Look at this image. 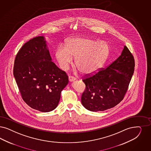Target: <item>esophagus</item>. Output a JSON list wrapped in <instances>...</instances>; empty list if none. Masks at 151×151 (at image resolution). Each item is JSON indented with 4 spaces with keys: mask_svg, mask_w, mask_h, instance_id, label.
<instances>
[{
    "mask_svg": "<svg viewBox=\"0 0 151 151\" xmlns=\"http://www.w3.org/2000/svg\"><path fill=\"white\" fill-rule=\"evenodd\" d=\"M68 80H69L70 82H73V81H74L76 80V78H74V77H73V76H70L68 77Z\"/></svg>",
    "mask_w": 151,
    "mask_h": 151,
    "instance_id": "esophagus-1",
    "label": "esophagus"
}]
</instances>
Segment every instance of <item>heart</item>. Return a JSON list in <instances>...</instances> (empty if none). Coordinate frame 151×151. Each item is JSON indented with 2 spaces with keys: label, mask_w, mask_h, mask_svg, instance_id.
<instances>
[{
  "label": "heart",
  "mask_w": 151,
  "mask_h": 151,
  "mask_svg": "<svg viewBox=\"0 0 151 151\" xmlns=\"http://www.w3.org/2000/svg\"><path fill=\"white\" fill-rule=\"evenodd\" d=\"M109 54V46L104 41L88 37H73L65 42V46L60 45L54 55L60 68L67 70L75 57V63L85 74L98 71L106 61Z\"/></svg>",
  "instance_id": "obj_1"
}]
</instances>
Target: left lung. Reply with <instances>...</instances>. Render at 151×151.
Segmentation results:
<instances>
[{
	"instance_id": "1",
	"label": "left lung",
	"mask_w": 151,
	"mask_h": 151,
	"mask_svg": "<svg viewBox=\"0 0 151 151\" xmlns=\"http://www.w3.org/2000/svg\"><path fill=\"white\" fill-rule=\"evenodd\" d=\"M134 70V60L124 46L121 55L105 68L83 80L81 103L90 111H104L123 99Z\"/></svg>"
}]
</instances>
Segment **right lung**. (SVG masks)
Instances as JSON below:
<instances>
[{
    "mask_svg": "<svg viewBox=\"0 0 151 151\" xmlns=\"http://www.w3.org/2000/svg\"><path fill=\"white\" fill-rule=\"evenodd\" d=\"M13 75L23 100L42 112L57 107L68 83L66 73L52 62L44 36L35 37L22 47L16 56Z\"/></svg>",
    "mask_w": 151,
    "mask_h": 151,
    "instance_id": "add662e5",
    "label": "right lung"
}]
</instances>
